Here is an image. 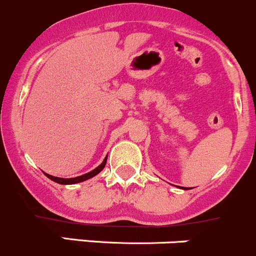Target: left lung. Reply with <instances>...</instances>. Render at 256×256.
I'll use <instances>...</instances> for the list:
<instances>
[{
	"label": "left lung",
	"instance_id": "left-lung-1",
	"mask_svg": "<svg viewBox=\"0 0 256 256\" xmlns=\"http://www.w3.org/2000/svg\"><path fill=\"white\" fill-rule=\"evenodd\" d=\"M183 189H186V188H183Z\"/></svg>",
	"mask_w": 256,
	"mask_h": 256
}]
</instances>
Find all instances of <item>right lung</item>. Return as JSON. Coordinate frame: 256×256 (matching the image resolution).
<instances>
[{
	"mask_svg": "<svg viewBox=\"0 0 256 256\" xmlns=\"http://www.w3.org/2000/svg\"><path fill=\"white\" fill-rule=\"evenodd\" d=\"M106 163H107V156H106V159L103 160V163L100 164V166H97L96 169H93L92 172H90V173H86L83 174V176H76V178H70V179H64V178H57V176H50V174H46V176H48V178L50 179V180L56 182V183H60V184H76V183H80V182L83 180H87V179L92 178V176H97L98 173H100V170H102L103 168H104Z\"/></svg>",
	"mask_w": 256,
	"mask_h": 256,
	"instance_id": "add662e5",
	"label": "right lung"
}]
</instances>
